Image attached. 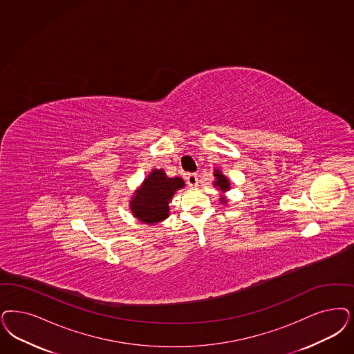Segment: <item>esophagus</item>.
Instances as JSON below:
<instances>
[{
	"instance_id": "1",
	"label": "esophagus",
	"mask_w": 354,
	"mask_h": 354,
	"mask_svg": "<svg viewBox=\"0 0 354 354\" xmlns=\"http://www.w3.org/2000/svg\"><path fill=\"white\" fill-rule=\"evenodd\" d=\"M185 180H187V184H188L189 187H196V185L198 184V178H197L196 174H187Z\"/></svg>"
}]
</instances>
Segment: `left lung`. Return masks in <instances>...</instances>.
<instances>
[{
  "label": "left lung",
  "mask_w": 354,
  "mask_h": 354,
  "mask_svg": "<svg viewBox=\"0 0 354 354\" xmlns=\"http://www.w3.org/2000/svg\"><path fill=\"white\" fill-rule=\"evenodd\" d=\"M214 176L217 178V182L214 183V185L216 187H220L221 191H227L229 188H230V183H229V180L221 174L220 171L216 170V172H214ZM222 200H225L223 197H222ZM225 203V201H223Z\"/></svg>",
  "instance_id": "1"
}]
</instances>
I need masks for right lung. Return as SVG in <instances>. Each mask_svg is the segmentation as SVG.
I'll return each instance as SVG.
<instances>
[{
	"instance_id": "add662e5",
	"label": "right lung",
	"mask_w": 354,
	"mask_h": 354,
	"mask_svg": "<svg viewBox=\"0 0 354 354\" xmlns=\"http://www.w3.org/2000/svg\"><path fill=\"white\" fill-rule=\"evenodd\" d=\"M182 187L183 179L167 178L163 170L153 171L131 201L134 217L145 223H156L167 218L169 201L175 191Z\"/></svg>"
}]
</instances>
